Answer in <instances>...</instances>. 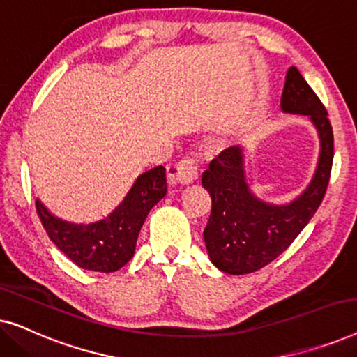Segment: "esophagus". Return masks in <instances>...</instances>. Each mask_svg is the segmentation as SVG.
I'll list each match as a JSON object with an SVG mask.
<instances>
[{
	"mask_svg": "<svg viewBox=\"0 0 357 357\" xmlns=\"http://www.w3.org/2000/svg\"><path fill=\"white\" fill-rule=\"evenodd\" d=\"M169 177L172 183L190 185L198 177V169L192 159H182L178 164L169 167Z\"/></svg>",
	"mask_w": 357,
	"mask_h": 357,
	"instance_id": "obj_1",
	"label": "esophagus"
}]
</instances>
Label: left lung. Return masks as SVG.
Masks as SVG:
<instances>
[{
    "label": "left lung",
    "instance_id": "1",
    "mask_svg": "<svg viewBox=\"0 0 357 357\" xmlns=\"http://www.w3.org/2000/svg\"><path fill=\"white\" fill-rule=\"evenodd\" d=\"M281 110L305 115L319 131L320 155L314 178L287 204L258 199L248 187L243 149H224L204 170L202 183L211 197V216L203 237L209 260L229 275L261 270L299 236L325 197L333 164V130L319 97L296 66L286 73Z\"/></svg>",
    "mask_w": 357,
    "mask_h": 357
}]
</instances>
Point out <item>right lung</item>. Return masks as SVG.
I'll list each match as a JSON object with an SVG mask.
<instances>
[{
    "instance_id": "1",
    "label": "right lung",
    "mask_w": 357,
    "mask_h": 357,
    "mask_svg": "<svg viewBox=\"0 0 357 357\" xmlns=\"http://www.w3.org/2000/svg\"><path fill=\"white\" fill-rule=\"evenodd\" d=\"M167 193L162 165L141 174L109 216L91 224H75L53 216L36 199L38 218L50 241L79 268L99 273L120 270L135 255L144 219Z\"/></svg>"
}]
</instances>
